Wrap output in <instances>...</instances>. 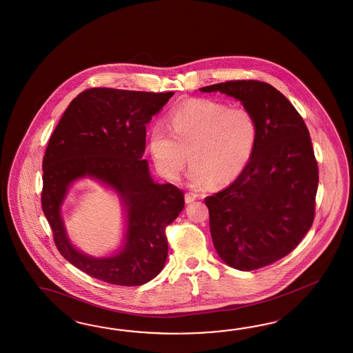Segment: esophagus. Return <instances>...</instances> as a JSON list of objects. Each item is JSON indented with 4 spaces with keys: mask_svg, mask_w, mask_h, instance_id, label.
Wrapping results in <instances>:
<instances>
[{
    "mask_svg": "<svg viewBox=\"0 0 353 353\" xmlns=\"http://www.w3.org/2000/svg\"><path fill=\"white\" fill-rule=\"evenodd\" d=\"M196 198H198V195L194 194V192H186V194H185V201H186L188 204L192 203Z\"/></svg>",
    "mask_w": 353,
    "mask_h": 353,
    "instance_id": "34e87169",
    "label": "esophagus"
}]
</instances>
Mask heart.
Wrapping results in <instances>:
<instances>
[{
  "mask_svg": "<svg viewBox=\"0 0 353 353\" xmlns=\"http://www.w3.org/2000/svg\"><path fill=\"white\" fill-rule=\"evenodd\" d=\"M170 127L152 125L149 148L157 170L177 180L188 152L194 188L226 185L247 167L257 141V122L244 106L190 99L172 109Z\"/></svg>",
  "mask_w": 353,
  "mask_h": 353,
  "instance_id": "b5f03b06",
  "label": "heart"
}]
</instances>
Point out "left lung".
Segmentation results:
<instances>
[{
    "label": "left lung",
    "instance_id": "left-lung-1",
    "mask_svg": "<svg viewBox=\"0 0 353 353\" xmlns=\"http://www.w3.org/2000/svg\"><path fill=\"white\" fill-rule=\"evenodd\" d=\"M199 91L235 97L257 122L247 167L229 188L204 199L213 245L240 271L268 266L296 248L314 223L319 167L308 128L266 82L229 81Z\"/></svg>",
    "mask_w": 353,
    "mask_h": 353
}]
</instances>
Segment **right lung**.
Masks as SVG:
<instances>
[{
    "instance_id": "add662e5",
    "label": "right lung",
    "mask_w": 353,
    "mask_h": 353,
    "mask_svg": "<svg viewBox=\"0 0 353 353\" xmlns=\"http://www.w3.org/2000/svg\"><path fill=\"white\" fill-rule=\"evenodd\" d=\"M173 94L90 88L72 100L50 137L42 163V210L60 254L91 277L143 285L164 267L165 229L181 213L185 199L174 185L152 181L143 155L145 125ZM82 176L113 187L128 210L124 247L112 258L86 256L67 239L59 207L68 186Z\"/></svg>"
}]
</instances>
